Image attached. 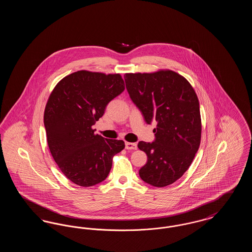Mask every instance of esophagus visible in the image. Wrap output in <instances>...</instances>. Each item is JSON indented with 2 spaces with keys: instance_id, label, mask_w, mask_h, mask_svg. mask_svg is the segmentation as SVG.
<instances>
[{
  "instance_id": "esophagus-1",
  "label": "esophagus",
  "mask_w": 252,
  "mask_h": 252,
  "mask_svg": "<svg viewBox=\"0 0 252 252\" xmlns=\"http://www.w3.org/2000/svg\"><path fill=\"white\" fill-rule=\"evenodd\" d=\"M126 149L136 150L137 149V144H134V143H126Z\"/></svg>"
}]
</instances>
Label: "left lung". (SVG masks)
<instances>
[{
	"instance_id": "1",
	"label": "left lung",
	"mask_w": 252,
	"mask_h": 252,
	"mask_svg": "<svg viewBox=\"0 0 252 252\" xmlns=\"http://www.w3.org/2000/svg\"><path fill=\"white\" fill-rule=\"evenodd\" d=\"M132 102L146 124L157 121L155 141L139 142L147 155L139 175L144 182L165 187L183 176L192 163L201 139L198 98L182 75L170 70L151 73H126Z\"/></svg>"
}]
</instances>
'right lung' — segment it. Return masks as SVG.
Instances as JSON below:
<instances>
[{"mask_svg":"<svg viewBox=\"0 0 252 252\" xmlns=\"http://www.w3.org/2000/svg\"><path fill=\"white\" fill-rule=\"evenodd\" d=\"M124 91L119 73L78 71L61 79L49 96L44 110L49 149L73 183L90 187L106 180L112 158L125 148L124 141L105 139L93 129Z\"/></svg>","mask_w":252,"mask_h":252,"instance_id":"right-lung-1","label":"right lung"}]
</instances>
